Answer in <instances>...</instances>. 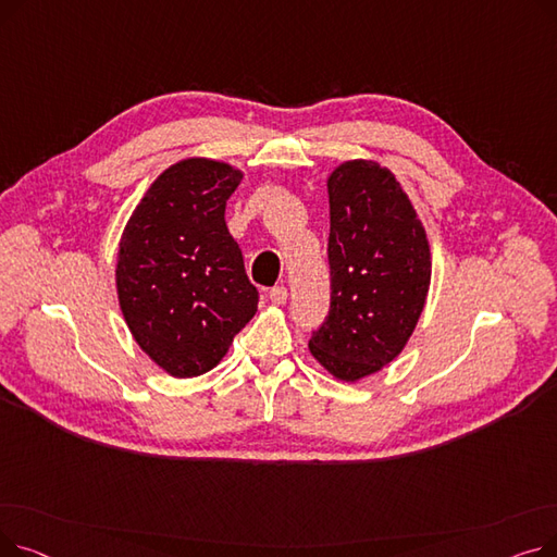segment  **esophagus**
<instances>
[{"label": "esophagus", "mask_w": 557, "mask_h": 557, "mask_svg": "<svg viewBox=\"0 0 557 557\" xmlns=\"http://www.w3.org/2000/svg\"><path fill=\"white\" fill-rule=\"evenodd\" d=\"M269 298H271V302H273V305H284V302H286V298H288V290H286V286H273V288H271V294H269Z\"/></svg>", "instance_id": "esophagus-1"}]
</instances>
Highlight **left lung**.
Listing matches in <instances>:
<instances>
[{
    "instance_id": "1",
    "label": "left lung",
    "mask_w": 557,
    "mask_h": 557,
    "mask_svg": "<svg viewBox=\"0 0 557 557\" xmlns=\"http://www.w3.org/2000/svg\"><path fill=\"white\" fill-rule=\"evenodd\" d=\"M330 194V315L309 349L341 382H359L399 357L431 284L429 239L391 169L338 164Z\"/></svg>"
}]
</instances>
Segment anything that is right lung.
Wrapping results in <instances>:
<instances>
[{"label":"right lung","instance_id":"right-lung-1","mask_svg":"<svg viewBox=\"0 0 557 557\" xmlns=\"http://www.w3.org/2000/svg\"><path fill=\"white\" fill-rule=\"evenodd\" d=\"M244 173L187 158L164 169L128 219L116 252V296L126 325L171 376L212 370L257 311L225 202Z\"/></svg>","mask_w":557,"mask_h":557}]
</instances>
